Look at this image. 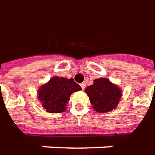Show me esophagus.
Listing matches in <instances>:
<instances>
[{"instance_id": "34e87169", "label": "esophagus", "mask_w": 155, "mask_h": 155, "mask_svg": "<svg viewBox=\"0 0 155 155\" xmlns=\"http://www.w3.org/2000/svg\"><path fill=\"white\" fill-rule=\"evenodd\" d=\"M80 85H81V87H82V88H83V89H84V88H86V84H85V83H82V84H80Z\"/></svg>"}]
</instances>
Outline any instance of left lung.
Listing matches in <instances>:
<instances>
[{
	"label": "left lung",
	"mask_w": 155,
	"mask_h": 155,
	"mask_svg": "<svg viewBox=\"0 0 155 155\" xmlns=\"http://www.w3.org/2000/svg\"><path fill=\"white\" fill-rule=\"evenodd\" d=\"M85 92L94 110L99 113L115 110L122 96L121 88L105 78L94 80V84L85 88Z\"/></svg>",
	"instance_id": "8db88e82"
}]
</instances>
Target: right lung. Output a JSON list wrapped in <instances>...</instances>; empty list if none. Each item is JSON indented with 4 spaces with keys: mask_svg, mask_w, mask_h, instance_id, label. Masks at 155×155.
<instances>
[{
    "mask_svg": "<svg viewBox=\"0 0 155 155\" xmlns=\"http://www.w3.org/2000/svg\"><path fill=\"white\" fill-rule=\"evenodd\" d=\"M82 88L72 78H66L55 76L38 89V100L49 113H61L67 109L71 94Z\"/></svg>",
    "mask_w": 155,
    "mask_h": 155,
    "instance_id": "add662e5",
    "label": "right lung"
}]
</instances>
